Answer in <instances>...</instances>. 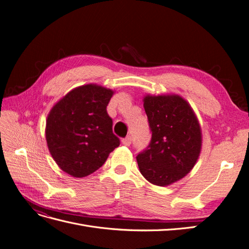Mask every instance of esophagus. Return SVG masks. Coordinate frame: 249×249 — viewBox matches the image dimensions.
Here are the masks:
<instances>
[{
    "mask_svg": "<svg viewBox=\"0 0 249 249\" xmlns=\"http://www.w3.org/2000/svg\"><path fill=\"white\" fill-rule=\"evenodd\" d=\"M122 142H123V144H124V145H125V146H130V145H131V143H132V137H131V136H127V137L124 138V139L122 140Z\"/></svg>",
    "mask_w": 249,
    "mask_h": 249,
    "instance_id": "obj_1",
    "label": "esophagus"
}]
</instances>
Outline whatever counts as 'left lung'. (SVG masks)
I'll list each match as a JSON object with an SVG mask.
<instances>
[{
    "mask_svg": "<svg viewBox=\"0 0 249 249\" xmlns=\"http://www.w3.org/2000/svg\"><path fill=\"white\" fill-rule=\"evenodd\" d=\"M143 107L152 132L148 146L136 157L149 183L168 186L183 178L196 163L201 130L191 106L178 94L145 95Z\"/></svg>",
    "mask_w": 249,
    "mask_h": 249,
    "instance_id": "8db88e82",
    "label": "left lung"
}]
</instances>
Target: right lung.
Returning a JSON list of instances; mask_svg holds the SVG:
<instances>
[{
  "mask_svg": "<svg viewBox=\"0 0 249 249\" xmlns=\"http://www.w3.org/2000/svg\"><path fill=\"white\" fill-rule=\"evenodd\" d=\"M114 91L96 84L72 89L50 111L46 138L58 166L73 178L102 167L119 146L107 106Z\"/></svg>",
  "mask_w": 249,
  "mask_h": 249,
  "instance_id": "1",
  "label": "right lung"
}]
</instances>
